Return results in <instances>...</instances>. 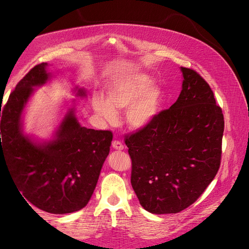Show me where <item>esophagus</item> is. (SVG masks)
Here are the masks:
<instances>
[{
  "instance_id": "1",
  "label": "esophagus",
  "mask_w": 249,
  "mask_h": 249,
  "mask_svg": "<svg viewBox=\"0 0 249 249\" xmlns=\"http://www.w3.org/2000/svg\"><path fill=\"white\" fill-rule=\"evenodd\" d=\"M112 146H113V148H115L117 150H123L124 148V146L123 145V143L120 142V141H118V140L113 141L112 142Z\"/></svg>"
}]
</instances>
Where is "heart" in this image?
<instances>
[{"label":"heart","mask_w":249,"mask_h":249,"mask_svg":"<svg viewBox=\"0 0 249 249\" xmlns=\"http://www.w3.org/2000/svg\"><path fill=\"white\" fill-rule=\"evenodd\" d=\"M150 83V78L142 73L119 80L107 90V101L93 96V109L110 124L116 120V112L126 110V124L133 129H142L159 114L164 101L162 89Z\"/></svg>","instance_id":"obj_1"}]
</instances>
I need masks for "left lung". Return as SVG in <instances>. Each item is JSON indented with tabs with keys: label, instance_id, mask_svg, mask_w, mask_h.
I'll return each mask as SVG.
<instances>
[{
	"label": "left lung",
	"instance_id": "left-lung-1",
	"mask_svg": "<svg viewBox=\"0 0 249 249\" xmlns=\"http://www.w3.org/2000/svg\"><path fill=\"white\" fill-rule=\"evenodd\" d=\"M180 71L184 81L177 102L124 136L132 187L140 205L154 214L178 213L191 206L220 167L222 110L198 72Z\"/></svg>",
	"mask_w": 249,
	"mask_h": 249
}]
</instances>
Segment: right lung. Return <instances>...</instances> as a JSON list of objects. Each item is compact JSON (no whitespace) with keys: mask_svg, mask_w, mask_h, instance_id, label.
Wrapping results in <instances>:
<instances>
[{"mask_svg":"<svg viewBox=\"0 0 249 249\" xmlns=\"http://www.w3.org/2000/svg\"><path fill=\"white\" fill-rule=\"evenodd\" d=\"M48 63L35 65L0 109V164L8 167L19 194L36 208L67 214L84 208L91 198L113 134L82 126L70 110L56 138L36 144L22 135L20 117L33 87L46 83ZM78 95L84 96L82 89ZM2 142H0V140Z\"/></svg>","mask_w":249,"mask_h":249,"instance_id":"right-lung-1","label":"right lung"}]
</instances>
